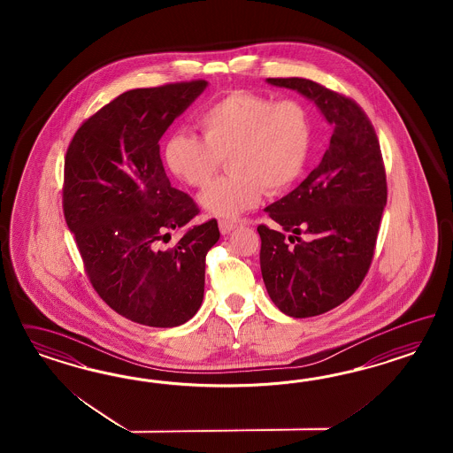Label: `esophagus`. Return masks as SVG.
Returning a JSON list of instances; mask_svg holds the SVG:
<instances>
[{"instance_id": "1", "label": "esophagus", "mask_w": 453, "mask_h": 453, "mask_svg": "<svg viewBox=\"0 0 453 453\" xmlns=\"http://www.w3.org/2000/svg\"><path fill=\"white\" fill-rule=\"evenodd\" d=\"M235 229V224L229 222V220H219V231L222 235H227V234L233 233Z\"/></svg>"}]
</instances>
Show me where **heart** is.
<instances>
[{"label":"heart","mask_w":453,"mask_h":453,"mask_svg":"<svg viewBox=\"0 0 453 453\" xmlns=\"http://www.w3.org/2000/svg\"><path fill=\"white\" fill-rule=\"evenodd\" d=\"M197 124L203 137L180 133L165 141V165L180 182L203 189L227 157L231 174L199 197L201 206L220 219L257 206L265 189L288 191L311 154V114L297 99L271 101L235 89L206 106Z\"/></svg>","instance_id":"b5f03b06"}]
</instances>
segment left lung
<instances>
[{
	"mask_svg": "<svg viewBox=\"0 0 453 453\" xmlns=\"http://www.w3.org/2000/svg\"><path fill=\"white\" fill-rule=\"evenodd\" d=\"M307 97L332 126L320 165L264 211L282 231L259 226L261 273L286 316H320L347 301L371 267L387 204L380 146L369 118L349 97L303 78H267ZM306 235L300 239V234Z\"/></svg>",
	"mask_w": 453,
	"mask_h": 453,
	"instance_id": "1",
	"label": "left lung"
}]
</instances>
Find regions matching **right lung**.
Instances as JSON below:
<instances>
[{"mask_svg":"<svg viewBox=\"0 0 453 453\" xmlns=\"http://www.w3.org/2000/svg\"><path fill=\"white\" fill-rule=\"evenodd\" d=\"M206 88L201 80L126 91L82 123L66 152L65 219L88 277L112 311L142 326H180L204 297L219 227L207 220L159 249L199 214L165 176L159 139Z\"/></svg>","mask_w":453,"mask_h":453,"instance_id":"obj_1","label":"right lung"}]
</instances>
